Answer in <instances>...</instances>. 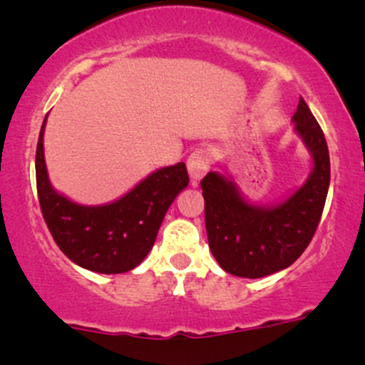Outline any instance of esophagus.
Wrapping results in <instances>:
<instances>
[{
  "instance_id": "esophagus-1",
  "label": "esophagus",
  "mask_w": 365,
  "mask_h": 365,
  "mask_svg": "<svg viewBox=\"0 0 365 365\" xmlns=\"http://www.w3.org/2000/svg\"><path fill=\"white\" fill-rule=\"evenodd\" d=\"M188 166V175H190L192 185H197L200 182V178L207 173L210 168V155L207 149H195L187 161Z\"/></svg>"
}]
</instances>
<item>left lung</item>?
<instances>
[{"instance_id": "8db88e82", "label": "left lung", "mask_w": 365, "mask_h": 365, "mask_svg": "<svg viewBox=\"0 0 365 365\" xmlns=\"http://www.w3.org/2000/svg\"><path fill=\"white\" fill-rule=\"evenodd\" d=\"M292 120L313 155L314 166L308 182L282 204L257 207L240 195L231 180L216 171L202 178L209 248L227 274L260 279L287 269L318 230L330 187L327 139L302 96Z\"/></svg>"}]
</instances>
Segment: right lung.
Masks as SVG:
<instances>
[{
	"instance_id": "right-lung-1",
	"label": "right lung",
	"mask_w": 365,
	"mask_h": 365,
	"mask_svg": "<svg viewBox=\"0 0 365 365\" xmlns=\"http://www.w3.org/2000/svg\"><path fill=\"white\" fill-rule=\"evenodd\" d=\"M47 118V117H46ZM35 155V177L43 221L69 260L98 274H124L138 267L155 245L166 210L188 185L185 163L151 173L112 204L86 207L51 187L43 160V127Z\"/></svg>"
}]
</instances>
